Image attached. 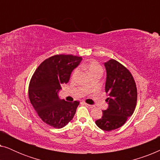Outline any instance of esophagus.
<instances>
[{"label":"esophagus","mask_w":160,"mask_h":160,"mask_svg":"<svg viewBox=\"0 0 160 160\" xmlns=\"http://www.w3.org/2000/svg\"><path fill=\"white\" fill-rule=\"evenodd\" d=\"M84 105H85V106L87 107V108H94V106H92V105H89V104H87V103H84Z\"/></svg>","instance_id":"1"}]
</instances>
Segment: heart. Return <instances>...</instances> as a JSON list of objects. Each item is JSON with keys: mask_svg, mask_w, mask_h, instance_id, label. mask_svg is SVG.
<instances>
[{"mask_svg": "<svg viewBox=\"0 0 160 160\" xmlns=\"http://www.w3.org/2000/svg\"><path fill=\"white\" fill-rule=\"evenodd\" d=\"M86 68L90 75H92V73H96V72H102V68L101 65H100L98 62H96V61H91V62H88L86 65ZM77 73H78V69L76 68L73 71L72 77L73 78L74 76L77 74Z\"/></svg>", "mask_w": 160, "mask_h": 160, "instance_id": "b5f03b06", "label": "heart"}]
</instances>
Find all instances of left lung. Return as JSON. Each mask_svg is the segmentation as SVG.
<instances>
[{"mask_svg": "<svg viewBox=\"0 0 160 160\" xmlns=\"http://www.w3.org/2000/svg\"><path fill=\"white\" fill-rule=\"evenodd\" d=\"M104 66L108 107L102 111V117L95 124L102 130L111 131L122 127L134 112L137 88L132 74L121 63L111 59L104 62Z\"/></svg>", "mask_w": 160, "mask_h": 160, "instance_id": "1", "label": "left lung"}]
</instances>
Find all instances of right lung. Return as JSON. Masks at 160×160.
I'll list each match as a JSON object with an SVG mask.
<instances>
[{"mask_svg": "<svg viewBox=\"0 0 160 160\" xmlns=\"http://www.w3.org/2000/svg\"><path fill=\"white\" fill-rule=\"evenodd\" d=\"M82 60L73 55L52 56L39 65L30 80L28 95L32 106L42 121L54 128H62L75 115L79 102L60 99L58 92Z\"/></svg>", "mask_w": 160, "mask_h": 160, "instance_id": "add662e5", "label": "right lung"}]
</instances>
